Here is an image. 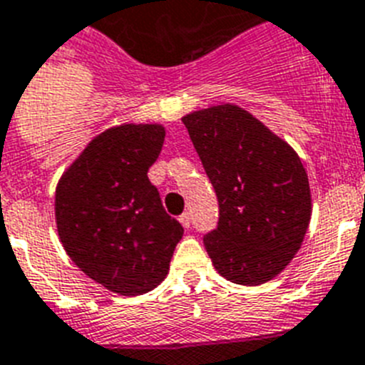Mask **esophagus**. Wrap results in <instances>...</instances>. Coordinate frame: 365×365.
<instances>
[{
  "label": "esophagus",
  "mask_w": 365,
  "mask_h": 365,
  "mask_svg": "<svg viewBox=\"0 0 365 365\" xmlns=\"http://www.w3.org/2000/svg\"><path fill=\"white\" fill-rule=\"evenodd\" d=\"M180 223H182L183 229H189V227H191V215H189L187 212L182 213V215H180Z\"/></svg>",
  "instance_id": "esophagus-1"
}]
</instances>
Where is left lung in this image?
Segmentation results:
<instances>
[{
    "mask_svg": "<svg viewBox=\"0 0 365 365\" xmlns=\"http://www.w3.org/2000/svg\"><path fill=\"white\" fill-rule=\"evenodd\" d=\"M219 200L204 236L212 264L238 285H262L294 259L311 219L309 180L298 153L232 103L183 115Z\"/></svg>",
    "mask_w": 365,
    "mask_h": 365,
    "instance_id": "left-lung-1",
    "label": "left lung"
}]
</instances>
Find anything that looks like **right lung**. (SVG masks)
I'll return each instance as SVG.
<instances>
[{
  "label": "right lung",
  "mask_w": 365,
  "mask_h": 365,
  "mask_svg": "<svg viewBox=\"0 0 365 365\" xmlns=\"http://www.w3.org/2000/svg\"><path fill=\"white\" fill-rule=\"evenodd\" d=\"M163 142L161 123L110 127L82 150L56 187L63 250L88 277L120 296L155 289L183 236L148 180Z\"/></svg>",
  "instance_id": "right-lung-1"
}]
</instances>
